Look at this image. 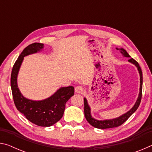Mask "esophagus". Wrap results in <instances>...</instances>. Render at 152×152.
Returning <instances> with one entry per match:
<instances>
[{"label": "esophagus", "mask_w": 152, "mask_h": 152, "mask_svg": "<svg viewBox=\"0 0 152 152\" xmlns=\"http://www.w3.org/2000/svg\"><path fill=\"white\" fill-rule=\"evenodd\" d=\"M75 92L76 93H82L83 92V88L81 86H77L75 88Z\"/></svg>", "instance_id": "esophagus-1"}]
</instances>
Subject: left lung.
Wrapping results in <instances>:
<instances>
[{
    "instance_id": "obj_1",
    "label": "left lung",
    "mask_w": 152,
    "mask_h": 152,
    "mask_svg": "<svg viewBox=\"0 0 152 152\" xmlns=\"http://www.w3.org/2000/svg\"><path fill=\"white\" fill-rule=\"evenodd\" d=\"M117 50H119L120 52L121 53L123 57L125 58H129V60H128L129 62L132 63L133 65H135L136 68H137V70L140 74V92H139V95L135 103L133 105V107L129 110H128L127 113H124L121 115V116L118 117L117 118H114L112 119H104V120H98L94 119L92 117L91 115V109L90 107L89 104L88 103V101H87L86 98H84V116H85L86 119L87 120L90 124L92 126H93L95 128L101 129H109V128H113L117 127L121 125L123 123H125L127 121L129 117L131 115H132L137 109V108L140 106V104L141 102V96H142V84H143V76H142V71L140 68L139 64L134 59L131 58V56L129 55V53L127 52L125 49L122 48H116Z\"/></svg>"
}]
</instances>
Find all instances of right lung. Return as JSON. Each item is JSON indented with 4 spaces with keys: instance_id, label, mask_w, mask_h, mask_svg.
Returning <instances> with one entry per match:
<instances>
[{
    "instance_id": "add662e5",
    "label": "right lung",
    "mask_w": 152,
    "mask_h": 152,
    "mask_svg": "<svg viewBox=\"0 0 152 152\" xmlns=\"http://www.w3.org/2000/svg\"><path fill=\"white\" fill-rule=\"evenodd\" d=\"M43 43H33L22 51L12 68L11 86L15 106L27 119L41 127H50L61 119L66 103L74 94L73 86L60 87L50 97L41 101H33L21 94L17 84V76L24 57L43 50Z\"/></svg>"
}]
</instances>
